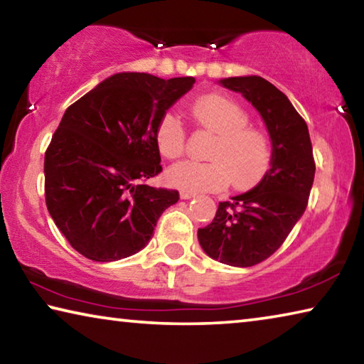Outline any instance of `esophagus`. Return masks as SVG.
<instances>
[{
    "mask_svg": "<svg viewBox=\"0 0 364 364\" xmlns=\"http://www.w3.org/2000/svg\"><path fill=\"white\" fill-rule=\"evenodd\" d=\"M180 196H181V199L188 200V199H193V197H194L196 194H194V193H188V191H181Z\"/></svg>",
    "mask_w": 364,
    "mask_h": 364,
    "instance_id": "34e87169",
    "label": "esophagus"
}]
</instances>
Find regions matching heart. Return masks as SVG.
<instances>
[{
  "mask_svg": "<svg viewBox=\"0 0 364 364\" xmlns=\"http://www.w3.org/2000/svg\"><path fill=\"white\" fill-rule=\"evenodd\" d=\"M191 115L200 127L217 134L208 162L183 160L167 171L168 181L188 193H213L228 183L234 188H250L267 173L271 149L268 136L249 125L250 115L241 104L223 95H207L191 104ZM156 146L165 159L184 152L186 132L181 120L165 114L154 130Z\"/></svg>",
  "mask_w": 364,
  "mask_h": 364,
  "instance_id": "heart-1",
  "label": "heart"
}]
</instances>
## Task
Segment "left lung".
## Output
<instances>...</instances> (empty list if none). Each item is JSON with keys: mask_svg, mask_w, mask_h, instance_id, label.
Listing matches in <instances>:
<instances>
[{"mask_svg": "<svg viewBox=\"0 0 364 364\" xmlns=\"http://www.w3.org/2000/svg\"><path fill=\"white\" fill-rule=\"evenodd\" d=\"M218 83L241 93L260 114L271 139L269 170L255 188L220 202L213 221L199 228L197 239L213 260L247 268L273 255L301 218L315 180V160L305 120L274 85L258 75Z\"/></svg>", "mask_w": 364, "mask_h": 364, "instance_id": "left-lung-1", "label": "left lung"}]
</instances>
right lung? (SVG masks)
I'll use <instances>...</instances> for the list:
<instances>
[{"label":"right lung","mask_w":364,"mask_h":364,"mask_svg":"<svg viewBox=\"0 0 364 364\" xmlns=\"http://www.w3.org/2000/svg\"><path fill=\"white\" fill-rule=\"evenodd\" d=\"M194 83V77L122 72L65 110L45 154V196L78 254L95 262L134 255L180 199L178 191L143 181L162 171L157 122Z\"/></svg>","instance_id":"add662e5"}]
</instances>
